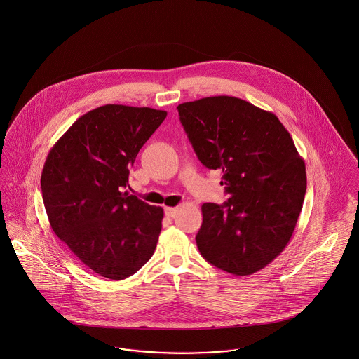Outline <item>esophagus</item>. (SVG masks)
Returning a JSON list of instances; mask_svg holds the SVG:
<instances>
[{"label": "esophagus", "instance_id": "34e87169", "mask_svg": "<svg viewBox=\"0 0 359 359\" xmlns=\"http://www.w3.org/2000/svg\"><path fill=\"white\" fill-rule=\"evenodd\" d=\"M178 212V207H165L164 208V214L168 217V218H174Z\"/></svg>", "mask_w": 359, "mask_h": 359}]
</instances>
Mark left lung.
<instances>
[{"label": "left lung", "mask_w": 359, "mask_h": 359, "mask_svg": "<svg viewBox=\"0 0 359 359\" xmlns=\"http://www.w3.org/2000/svg\"><path fill=\"white\" fill-rule=\"evenodd\" d=\"M198 161L221 170L228 201L204 203L200 254L234 276H250L290 243L306 195V165L291 134L269 111L231 96L177 107Z\"/></svg>", "instance_id": "1"}]
</instances>
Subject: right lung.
<instances>
[{"mask_svg": "<svg viewBox=\"0 0 359 359\" xmlns=\"http://www.w3.org/2000/svg\"><path fill=\"white\" fill-rule=\"evenodd\" d=\"M165 111L107 104L78 118L49 151L41 188L49 224L98 276L125 280L155 252L163 208L122 192Z\"/></svg>", "mask_w": 359, "mask_h": 359, "instance_id": "1", "label": "right lung"}]
</instances>
